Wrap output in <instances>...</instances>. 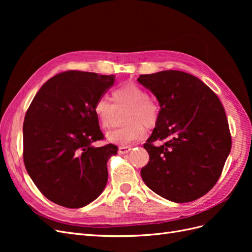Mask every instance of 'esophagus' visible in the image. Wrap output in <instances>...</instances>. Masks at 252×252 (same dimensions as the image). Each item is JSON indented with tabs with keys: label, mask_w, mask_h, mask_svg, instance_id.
<instances>
[{
	"label": "esophagus",
	"mask_w": 252,
	"mask_h": 252,
	"mask_svg": "<svg viewBox=\"0 0 252 252\" xmlns=\"http://www.w3.org/2000/svg\"><path fill=\"white\" fill-rule=\"evenodd\" d=\"M130 150H131V147H129V146H120L119 147V154L120 155H126Z\"/></svg>",
	"instance_id": "1"
}]
</instances>
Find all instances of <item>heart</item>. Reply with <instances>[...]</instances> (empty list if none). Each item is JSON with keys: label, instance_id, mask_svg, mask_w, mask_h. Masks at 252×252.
Instances as JSON below:
<instances>
[{"label": "heart", "instance_id": "b5f03b06", "mask_svg": "<svg viewBox=\"0 0 252 252\" xmlns=\"http://www.w3.org/2000/svg\"><path fill=\"white\" fill-rule=\"evenodd\" d=\"M111 103L107 97L97 98L94 111L105 130H111L119 123L120 113H125L123 128L108 135V141L113 144L130 145L141 140L145 135V126L155 127L158 121V106L148 97L147 91L132 83L113 90Z\"/></svg>", "mask_w": 252, "mask_h": 252}]
</instances>
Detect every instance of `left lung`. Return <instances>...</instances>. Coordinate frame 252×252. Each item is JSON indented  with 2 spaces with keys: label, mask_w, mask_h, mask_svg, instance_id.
Here are the masks:
<instances>
[{
  "label": "left lung",
  "mask_w": 252,
  "mask_h": 252,
  "mask_svg": "<svg viewBox=\"0 0 252 252\" xmlns=\"http://www.w3.org/2000/svg\"><path fill=\"white\" fill-rule=\"evenodd\" d=\"M138 82L159 104L158 121L144 144L149 155L141 170L144 183L174 203L199 199L216 185L230 154L222 103L200 79L183 71L141 74ZM156 140L162 145L156 147Z\"/></svg>",
  "instance_id": "1"
}]
</instances>
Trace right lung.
I'll use <instances>...</instances> for the list:
<instances>
[{"mask_svg": "<svg viewBox=\"0 0 252 252\" xmlns=\"http://www.w3.org/2000/svg\"><path fill=\"white\" fill-rule=\"evenodd\" d=\"M116 75L65 71L49 79L33 97L23 124L24 164L51 202L81 208L107 184L108 159L118 147H94L104 135L94 106Z\"/></svg>", "mask_w": 252, "mask_h": 252, "instance_id": "1", "label": "right lung"}]
</instances>
